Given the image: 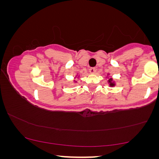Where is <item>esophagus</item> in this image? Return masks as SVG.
<instances>
[{
	"label": "esophagus",
	"mask_w": 159,
	"mask_h": 159,
	"mask_svg": "<svg viewBox=\"0 0 159 159\" xmlns=\"http://www.w3.org/2000/svg\"><path fill=\"white\" fill-rule=\"evenodd\" d=\"M96 70H97V69H96L95 68H91L90 69H89V72H90L91 73H92V74L96 73Z\"/></svg>",
	"instance_id": "34e87169"
}]
</instances>
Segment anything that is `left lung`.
<instances>
[{"label":"left lung","instance_id":"left-lung-1","mask_svg":"<svg viewBox=\"0 0 159 159\" xmlns=\"http://www.w3.org/2000/svg\"><path fill=\"white\" fill-rule=\"evenodd\" d=\"M108 81L109 83V86H115V83L112 81V79H109L108 80Z\"/></svg>","mask_w":159,"mask_h":159}]
</instances>
